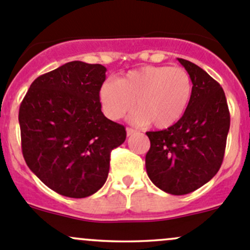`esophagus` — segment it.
Segmentation results:
<instances>
[{"mask_svg":"<svg viewBox=\"0 0 250 250\" xmlns=\"http://www.w3.org/2000/svg\"><path fill=\"white\" fill-rule=\"evenodd\" d=\"M125 130H127V135H128V137H130V135H133L135 133V130L133 129V128H127V129H125Z\"/></svg>","mask_w":250,"mask_h":250,"instance_id":"esophagus-1","label":"esophagus"}]
</instances>
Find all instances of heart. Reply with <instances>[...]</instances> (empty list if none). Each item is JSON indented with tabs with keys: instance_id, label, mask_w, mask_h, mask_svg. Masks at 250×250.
<instances>
[{
	"instance_id": "b5f03b06",
	"label": "heart",
	"mask_w": 250,
	"mask_h": 250,
	"mask_svg": "<svg viewBox=\"0 0 250 250\" xmlns=\"http://www.w3.org/2000/svg\"><path fill=\"white\" fill-rule=\"evenodd\" d=\"M192 98V80L181 66L146 65L132 70L117 82L100 85L99 102L107 118L117 121L130 112L134 120L156 129H166L180 121Z\"/></svg>"
}]
</instances>
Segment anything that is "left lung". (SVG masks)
Masks as SVG:
<instances>
[{"instance_id":"left-lung-1","label":"left lung","mask_w":250,"mask_h":250,"mask_svg":"<svg viewBox=\"0 0 250 250\" xmlns=\"http://www.w3.org/2000/svg\"><path fill=\"white\" fill-rule=\"evenodd\" d=\"M192 80V98L179 122L147 132L145 166L150 180L170 195H186L220 169L230 129V112L221 85L193 62L178 58Z\"/></svg>"}]
</instances>
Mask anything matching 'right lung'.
I'll return each instance as SVG.
<instances>
[{"label": "right lung", "mask_w": 250, "mask_h": 250, "mask_svg": "<svg viewBox=\"0 0 250 250\" xmlns=\"http://www.w3.org/2000/svg\"><path fill=\"white\" fill-rule=\"evenodd\" d=\"M100 64L70 62L37 77L19 109L21 150L31 172L53 191L83 198L103 188L110 153L125 128L102 112Z\"/></svg>", "instance_id": "obj_1"}]
</instances>
